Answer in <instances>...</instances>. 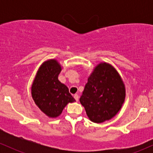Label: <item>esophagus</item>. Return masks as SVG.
Here are the masks:
<instances>
[{
	"label": "esophagus",
	"mask_w": 153,
	"mask_h": 153,
	"mask_svg": "<svg viewBox=\"0 0 153 153\" xmlns=\"http://www.w3.org/2000/svg\"><path fill=\"white\" fill-rule=\"evenodd\" d=\"M74 98H75V99L77 101H78V98H79V96H78V94H75V95H74Z\"/></svg>",
	"instance_id": "1"
}]
</instances>
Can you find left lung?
Wrapping results in <instances>:
<instances>
[{
  "label": "left lung",
  "instance_id": "obj_1",
  "mask_svg": "<svg viewBox=\"0 0 153 153\" xmlns=\"http://www.w3.org/2000/svg\"><path fill=\"white\" fill-rule=\"evenodd\" d=\"M125 86L116 69L101 63L88 78L80 102L90 121L102 123L113 118L124 102Z\"/></svg>",
  "mask_w": 153,
  "mask_h": 153
}]
</instances>
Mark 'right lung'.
<instances>
[{
	"label": "right lung",
	"instance_id": "1",
	"mask_svg": "<svg viewBox=\"0 0 153 153\" xmlns=\"http://www.w3.org/2000/svg\"><path fill=\"white\" fill-rule=\"evenodd\" d=\"M61 67L58 61H45L38 69L32 85L35 104L49 118L59 116L68 103L75 101L65 84L58 81Z\"/></svg>",
	"mask_w": 153,
	"mask_h": 153
}]
</instances>
